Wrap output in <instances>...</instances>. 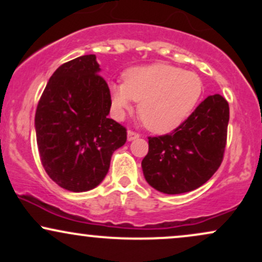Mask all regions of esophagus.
<instances>
[{"label":"esophagus","mask_w":262,"mask_h":262,"mask_svg":"<svg viewBox=\"0 0 262 262\" xmlns=\"http://www.w3.org/2000/svg\"><path fill=\"white\" fill-rule=\"evenodd\" d=\"M140 137V134L139 133H137V132H134V130H128V140H134V139H137V138H139Z\"/></svg>","instance_id":"esophagus-1"}]
</instances>
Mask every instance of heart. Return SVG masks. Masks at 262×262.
I'll use <instances>...</instances> for the list:
<instances>
[{"label":"heart","instance_id":"b5f03b06","mask_svg":"<svg viewBox=\"0 0 262 262\" xmlns=\"http://www.w3.org/2000/svg\"><path fill=\"white\" fill-rule=\"evenodd\" d=\"M203 83L194 73L166 64L128 69L123 83H111L110 95L117 116L139 102L140 121L154 133H167L179 127L201 100Z\"/></svg>","mask_w":262,"mask_h":262}]
</instances>
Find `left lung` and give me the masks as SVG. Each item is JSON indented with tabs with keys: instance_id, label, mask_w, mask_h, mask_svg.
Returning <instances> with one entry per match:
<instances>
[{
	"instance_id": "obj_1",
	"label": "left lung",
	"mask_w": 262,
	"mask_h": 262,
	"mask_svg": "<svg viewBox=\"0 0 262 262\" xmlns=\"http://www.w3.org/2000/svg\"><path fill=\"white\" fill-rule=\"evenodd\" d=\"M229 104L223 96H208L169 134L148 137L141 161L151 187L167 194L193 191L219 169L227 145Z\"/></svg>"
}]
</instances>
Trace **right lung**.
<instances>
[{"instance_id": "right-lung-1", "label": "right lung", "mask_w": 262, "mask_h": 262, "mask_svg": "<svg viewBox=\"0 0 262 262\" xmlns=\"http://www.w3.org/2000/svg\"><path fill=\"white\" fill-rule=\"evenodd\" d=\"M96 55H83L56 69L35 111L39 158L60 187L85 192L102 182L127 129L108 118L110 87Z\"/></svg>"}]
</instances>
